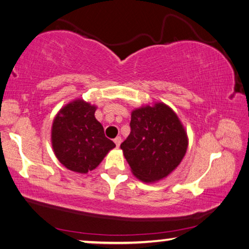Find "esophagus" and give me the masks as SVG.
I'll list each match as a JSON object with an SVG mask.
<instances>
[{
  "mask_svg": "<svg viewBox=\"0 0 249 249\" xmlns=\"http://www.w3.org/2000/svg\"><path fill=\"white\" fill-rule=\"evenodd\" d=\"M121 141H122V139H121V137H117L115 140H113V142H115L116 143V145L117 146H119L120 144H121Z\"/></svg>",
  "mask_w": 249,
  "mask_h": 249,
  "instance_id": "1",
  "label": "esophagus"
}]
</instances>
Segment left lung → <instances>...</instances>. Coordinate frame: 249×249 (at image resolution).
Instances as JSON below:
<instances>
[{"label": "left lung", "mask_w": 249, "mask_h": 249, "mask_svg": "<svg viewBox=\"0 0 249 249\" xmlns=\"http://www.w3.org/2000/svg\"><path fill=\"white\" fill-rule=\"evenodd\" d=\"M130 128L131 132L120 148L134 177L142 182L166 178L184 158L189 144L186 131L165 104L134 109Z\"/></svg>", "instance_id": "8db88e82"}]
</instances>
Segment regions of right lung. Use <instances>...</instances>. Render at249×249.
<instances>
[{"mask_svg":"<svg viewBox=\"0 0 249 249\" xmlns=\"http://www.w3.org/2000/svg\"><path fill=\"white\" fill-rule=\"evenodd\" d=\"M96 106L81 99L67 104L52 127V145L58 161L68 170L87 173L96 169L116 144L106 138L95 118Z\"/></svg>","mask_w":249,"mask_h":249,"instance_id":"add662e5","label":"right lung"}]
</instances>
